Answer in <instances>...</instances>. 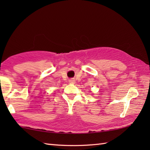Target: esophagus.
<instances>
[{
	"mask_svg": "<svg viewBox=\"0 0 150 150\" xmlns=\"http://www.w3.org/2000/svg\"><path fill=\"white\" fill-rule=\"evenodd\" d=\"M69 83L70 84H74L75 83V80H74V79H70V80H69Z\"/></svg>",
	"mask_w": 150,
	"mask_h": 150,
	"instance_id": "34e87169",
	"label": "esophagus"
}]
</instances>
